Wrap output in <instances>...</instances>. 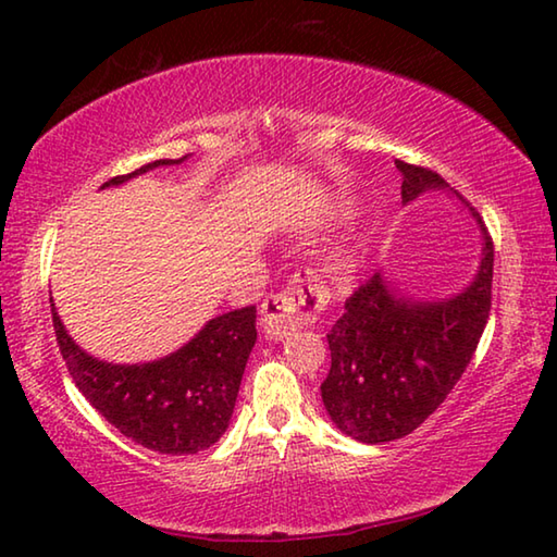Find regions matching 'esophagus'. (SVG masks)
<instances>
[{"mask_svg":"<svg viewBox=\"0 0 557 557\" xmlns=\"http://www.w3.org/2000/svg\"><path fill=\"white\" fill-rule=\"evenodd\" d=\"M326 289L317 285V277L295 275L287 289L270 295L262 301V332L268 338L282 342L297 332L299 326L312 324L317 314L326 307Z\"/></svg>","mask_w":557,"mask_h":557,"instance_id":"obj_1","label":"esophagus"}]
</instances>
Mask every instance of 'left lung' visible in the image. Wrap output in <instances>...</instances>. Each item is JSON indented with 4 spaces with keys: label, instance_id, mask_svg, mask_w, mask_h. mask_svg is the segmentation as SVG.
<instances>
[{
    "label": "left lung",
    "instance_id": "1",
    "mask_svg": "<svg viewBox=\"0 0 557 557\" xmlns=\"http://www.w3.org/2000/svg\"><path fill=\"white\" fill-rule=\"evenodd\" d=\"M395 166L403 174L405 206L447 188L430 169ZM465 206L482 231V260L459 295L414 299L375 272L346 299V312L326 334L332 369L322 383V400L344 435L366 445L410 435L467 371L492 312L494 243L482 215Z\"/></svg>",
    "mask_w": 557,
    "mask_h": 557
}]
</instances>
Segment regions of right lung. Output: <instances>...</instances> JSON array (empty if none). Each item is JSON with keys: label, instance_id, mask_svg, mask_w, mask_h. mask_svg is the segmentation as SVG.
I'll return each instance as SVG.
<instances>
[{"label": "right lung", "instance_id": "1", "mask_svg": "<svg viewBox=\"0 0 557 557\" xmlns=\"http://www.w3.org/2000/svg\"><path fill=\"white\" fill-rule=\"evenodd\" d=\"M184 159H157L132 174L112 176L100 188ZM51 314L71 379L92 408L132 442L159 455H196L228 430L245 363L258 338L256 307L213 317L191 342L149 363L100 361L73 342L53 305Z\"/></svg>", "mask_w": 557, "mask_h": 557}]
</instances>
